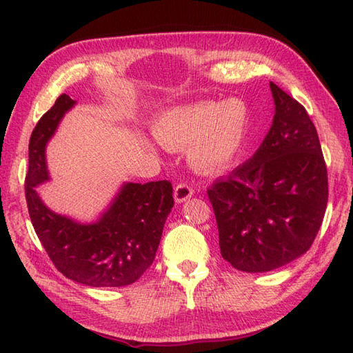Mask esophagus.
Masks as SVG:
<instances>
[{"label": "esophagus", "mask_w": 353, "mask_h": 353, "mask_svg": "<svg viewBox=\"0 0 353 353\" xmlns=\"http://www.w3.org/2000/svg\"><path fill=\"white\" fill-rule=\"evenodd\" d=\"M192 196V188L186 183H179L174 188V200L176 203H183Z\"/></svg>", "instance_id": "esophagus-1"}]
</instances>
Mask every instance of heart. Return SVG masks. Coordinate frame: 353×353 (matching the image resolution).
<instances>
[{"label": "heart", "instance_id": "heart-1", "mask_svg": "<svg viewBox=\"0 0 353 353\" xmlns=\"http://www.w3.org/2000/svg\"><path fill=\"white\" fill-rule=\"evenodd\" d=\"M249 108L239 99L203 100L165 110L154 119L153 133L167 148H185L199 171H219L235 159L243 145ZM148 148L154 144L144 141Z\"/></svg>", "mask_w": 353, "mask_h": 353}]
</instances>
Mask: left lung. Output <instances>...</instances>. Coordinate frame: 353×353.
I'll list each match as a JSON object with an SVG mask.
<instances>
[{
  "mask_svg": "<svg viewBox=\"0 0 353 353\" xmlns=\"http://www.w3.org/2000/svg\"><path fill=\"white\" fill-rule=\"evenodd\" d=\"M273 124L249 161L208 190L221 256L245 273L301 258L327 205V171L316 127L301 103L270 81Z\"/></svg>",
  "mask_w": 353,
  "mask_h": 353,
  "instance_id": "left-lung-1",
  "label": "left lung"
}]
</instances>
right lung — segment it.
Segmentation results:
<instances>
[{
	"label": "right lung",
	"instance_id": "obj_1",
	"mask_svg": "<svg viewBox=\"0 0 353 353\" xmlns=\"http://www.w3.org/2000/svg\"><path fill=\"white\" fill-rule=\"evenodd\" d=\"M76 103L62 94L32 133L26 176L28 214L43 249L63 276L88 287H125L152 265L174 205L172 188L168 181L124 182L91 223L51 211L36 188L51 181L45 150Z\"/></svg>",
	"mask_w": 353,
	"mask_h": 353
}]
</instances>
